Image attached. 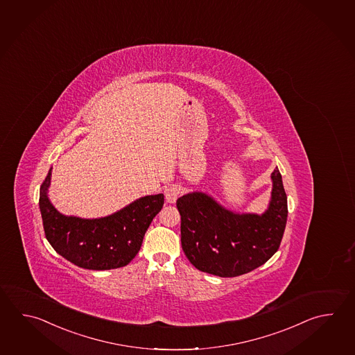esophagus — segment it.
<instances>
[{
  "label": "esophagus",
  "instance_id": "obj_1",
  "mask_svg": "<svg viewBox=\"0 0 355 355\" xmlns=\"http://www.w3.org/2000/svg\"><path fill=\"white\" fill-rule=\"evenodd\" d=\"M181 193V189L178 187V186H169V187H166L164 189V196H166V202L168 203H174L177 201V198H178V196Z\"/></svg>",
  "mask_w": 355,
  "mask_h": 355
}]
</instances>
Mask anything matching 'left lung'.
<instances>
[{"instance_id": "left-lung-1", "label": "left lung", "mask_w": 355, "mask_h": 355, "mask_svg": "<svg viewBox=\"0 0 355 355\" xmlns=\"http://www.w3.org/2000/svg\"><path fill=\"white\" fill-rule=\"evenodd\" d=\"M272 197L261 214L226 210L206 193L177 200L181 215L182 249L198 270L218 277L252 272L278 250L287 223V195L278 168L272 173Z\"/></svg>"}]
</instances>
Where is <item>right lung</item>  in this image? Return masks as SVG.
<instances>
[{
  "mask_svg": "<svg viewBox=\"0 0 355 355\" xmlns=\"http://www.w3.org/2000/svg\"><path fill=\"white\" fill-rule=\"evenodd\" d=\"M51 168L40 187L39 207L45 238L67 261L85 269L125 267L140 250L145 232L162 210L164 196H145L101 218L65 216L48 198Z\"/></svg>",
  "mask_w": 355,
  "mask_h": 355,
  "instance_id": "1",
  "label": "right lung"
}]
</instances>
